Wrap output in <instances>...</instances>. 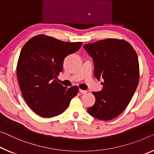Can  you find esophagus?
<instances>
[{"instance_id": "obj_1", "label": "esophagus", "mask_w": 154, "mask_h": 154, "mask_svg": "<svg viewBox=\"0 0 154 154\" xmlns=\"http://www.w3.org/2000/svg\"><path fill=\"white\" fill-rule=\"evenodd\" d=\"M79 92L80 93H81V94H86L87 93V91H85V90H82V89H79Z\"/></svg>"}]
</instances>
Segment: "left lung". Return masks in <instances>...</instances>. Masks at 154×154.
Listing matches in <instances>:
<instances>
[{
	"label": "left lung",
	"mask_w": 154,
	"mask_h": 154,
	"mask_svg": "<svg viewBox=\"0 0 154 154\" xmlns=\"http://www.w3.org/2000/svg\"><path fill=\"white\" fill-rule=\"evenodd\" d=\"M83 47L93 58L94 76L103 80L104 86L102 91L92 92L96 102L87 111L99 120H112L127 107L138 87V56L133 47L122 39L100 40Z\"/></svg>",
	"instance_id": "8db88e82"
}]
</instances>
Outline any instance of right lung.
Segmentation results:
<instances>
[{
    "instance_id": "right-lung-1",
    "label": "right lung",
    "mask_w": 154,
    "mask_h": 154,
    "mask_svg": "<svg viewBox=\"0 0 154 154\" xmlns=\"http://www.w3.org/2000/svg\"><path fill=\"white\" fill-rule=\"evenodd\" d=\"M82 42H68L45 34L36 35L23 47L16 74L23 96L40 116L50 118L64 112L79 93V87L67 88L58 81L64 59L77 51Z\"/></svg>"
}]
</instances>
